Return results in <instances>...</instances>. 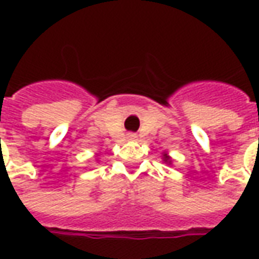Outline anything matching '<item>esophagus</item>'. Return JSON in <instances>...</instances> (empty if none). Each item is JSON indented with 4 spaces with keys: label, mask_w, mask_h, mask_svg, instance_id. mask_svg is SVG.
I'll use <instances>...</instances> for the list:
<instances>
[{
    "label": "esophagus",
    "mask_w": 259,
    "mask_h": 259,
    "mask_svg": "<svg viewBox=\"0 0 259 259\" xmlns=\"http://www.w3.org/2000/svg\"><path fill=\"white\" fill-rule=\"evenodd\" d=\"M129 139H132V140H135L136 135H129Z\"/></svg>",
    "instance_id": "obj_1"
}]
</instances>
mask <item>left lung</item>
I'll use <instances>...</instances> for the list:
<instances>
[{"mask_svg":"<svg viewBox=\"0 0 259 259\" xmlns=\"http://www.w3.org/2000/svg\"><path fill=\"white\" fill-rule=\"evenodd\" d=\"M163 161H165V162H169V163H170V159H169V157H168V155H166V154L163 155Z\"/></svg>","mask_w":259,"mask_h":259,"instance_id":"obj_1","label":"left lung"}]
</instances>
